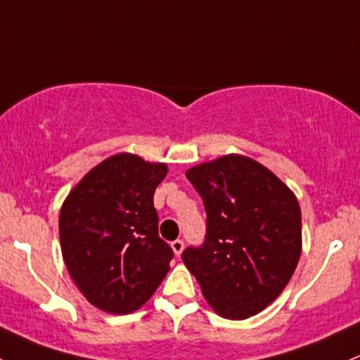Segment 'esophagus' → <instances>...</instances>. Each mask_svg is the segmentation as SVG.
Wrapping results in <instances>:
<instances>
[{
  "label": "esophagus",
  "mask_w": 360,
  "mask_h": 360,
  "mask_svg": "<svg viewBox=\"0 0 360 360\" xmlns=\"http://www.w3.org/2000/svg\"><path fill=\"white\" fill-rule=\"evenodd\" d=\"M171 248H172L174 255H176L177 258H179L181 252H183V250H184V243L181 239H176V240H172V243H171Z\"/></svg>",
  "instance_id": "esophagus-1"
}]
</instances>
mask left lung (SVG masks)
<instances>
[{
  "mask_svg": "<svg viewBox=\"0 0 360 360\" xmlns=\"http://www.w3.org/2000/svg\"><path fill=\"white\" fill-rule=\"evenodd\" d=\"M207 212V236L183 262L217 314L246 319L270 306L302 250L301 207L274 172L244 155L219 157L186 172Z\"/></svg>",
  "mask_w": 360,
  "mask_h": 360,
  "instance_id": "1",
  "label": "left lung"
}]
</instances>
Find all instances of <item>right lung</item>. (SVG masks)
<instances>
[{
	"mask_svg": "<svg viewBox=\"0 0 360 360\" xmlns=\"http://www.w3.org/2000/svg\"><path fill=\"white\" fill-rule=\"evenodd\" d=\"M167 165L133 153L102 160L70 191L59 212L63 259L90 304L129 314L165 278L174 252L159 238L153 193Z\"/></svg>",
	"mask_w": 360,
	"mask_h": 360,
	"instance_id": "1",
	"label": "right lung"
}]
</instances>
